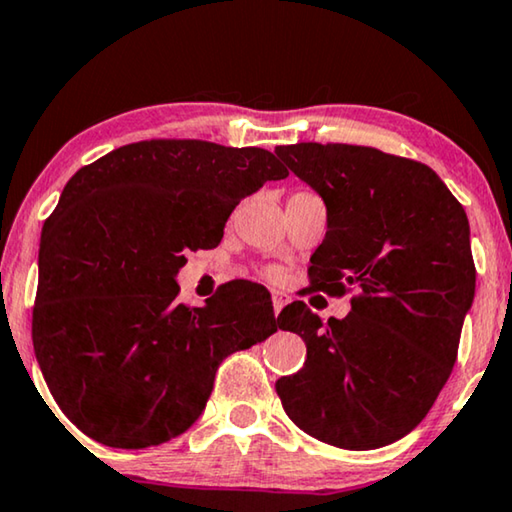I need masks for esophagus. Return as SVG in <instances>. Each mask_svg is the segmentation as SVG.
<instances>
[{"instance_id":"1","label":"esophagus","mask_w":512,"mask_h":512,"mask_svg":"<svg viewBox=\"0 0 512 512\" xmlns=\"http://www.w3.org/2000/svg\"><path fill=\"white\" fill-rule=\"evenodd\" d=\"M287 303H289V296L285 294V291H273V312L275 314H280V310Z\"/></svg>"}]
</instances>
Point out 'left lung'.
I'll list each match as a JSON object with an SVG mask.
<instances>
[{
  "instance_id": "obj_1",
  "label": "left lung",
  "mask_w": 512,
  "mask_h": 512,
  "mask_svg": "<svg viewBox=\"0 0 512 512\" xmlns=\"http://www.w3.org/2000/svg\"><path fill=\"white\" fill-rule=\"evenodd\" d=\"M275 154L328 209L312 289L360 291L326 326L303 300L280 312L307 358L275 392L316 440L353 451L392 444L428 415L456 364L476 289L465 209L433 168L376 148L296 143Z\"/></svg>"
}]
</instances>
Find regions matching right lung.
I'll list each match as a JSON object with an SVG mask.
<instances>
[{"mask_svg":"<svg viewBox=\"0 0 512 512\" xmlns=\"http://www.w3.org/2000/svg\"><path fill=\"white\" fill-rule=\"evenodd\" d=\"M289 170L262 148L193 139L129 143L79 168L47 218L31 321L54 401L116 449L182 435L227 355L278 330L271 294L232 280L177 303L189 250L216 248L239 202Z\"/></svg>","mask_w":512,"mask_h":512,"instance_id":"add662e5","label":"right lung"}]
</instances>
